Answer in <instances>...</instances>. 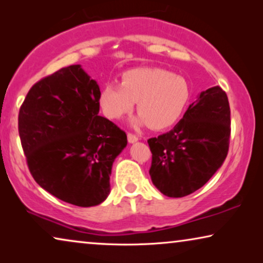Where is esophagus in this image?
Instances as JSON below:
<instances>
[{"label":"esophagus","instance_id":"obj_1","mask_svg":"<svg viewBox=\"0 0 263 263\" xmlns=\"http://www.w3.org/2000/svg\"><path fill=\"white\" fill-rule=\"evenodd\" d=\"M127 138H128V142L129 143H134V142H136L139 140L138 136L134 135V134H130V133H128Z\"/></svg>","mask_w":263,"mask_h":263}]
</instances>
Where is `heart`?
Segmentation results:
<instances>
[{
	"label": "heart",
	"mask_w": 263,
	"mask_h": 263,
	"mask_svg": "<svg viewBox=\"0 0 263 263\" xmlns=\"http://www.w3.org/2000/svg\"><path fill=\"white\" fill-rule=\"evenodd\" d=\"M190 98L184 78L159 68H135L122 75L120 82H107L100 92V106L111 120L130 114L138 103L134 127L148 124L161 130L175 124Z\"/></svg>",
	"instance_id": "heart-1"
}]
</instances>
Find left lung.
<instances>
[{
  "mask_svg": "<svg viewBox=\"0 0 263 263\" xmlns=\"http://www.w3.org/2000/svg\"><path fill=\"white\" fill-rule=\"evenodd\" d=\"M230 123L226 93L219 86L201 92L174 129L148 140L156 188L183 197L206 184L228 156Z\"/></svg>",
  "mask_w": 263,
  "mask_h": 263,
  "instance_id": "left-lung-1",
  "label": "left lung"
}]
</instances>
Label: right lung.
<instances>
[{"mask_svg": "<svg viewBox=\"0 0 263 263\" xmlns=\"http://www.w3.org/2000/svg\"><path fill=\"white\" fill-rule=\"evenodd\" d=\"M100 89L80 64L32 86L19 112V135L34 181L64 202L102 203L127 135L99 116Z\"/></svg>", "mask_w": 263, "mask_h": 263, "instance_id": "1", "label": "right lung"}]
</instances>
